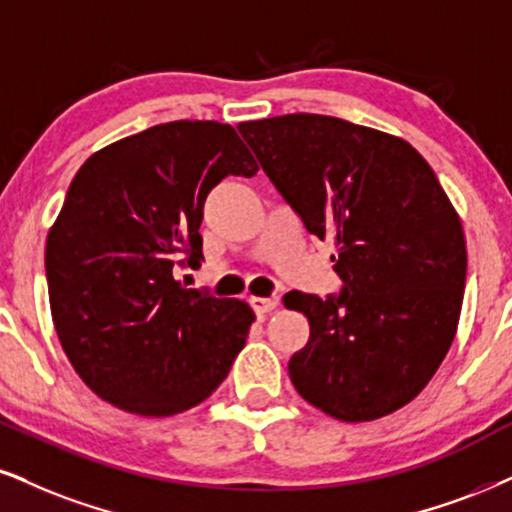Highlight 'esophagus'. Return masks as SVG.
<instances>
[{
	"label": "esophagus",
	"instance_id": "obj_1",
	"mask_svg": "<svg viewBox=\"0 0 512 512\" xmlns=\"http://www.w3.org/2000/svg\"><path fill=\"white\" fill-rule=\"evenodd\" d=\"M249 304L258 315H266L270 311H275L277 304H280V299H277V296H251Z\"/></svg>",
	"mask_w": 512,
	"mask_h": 512
}]
</instances>
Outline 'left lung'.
Returning <instances> with one entry per match:
<instances>
[{"label":"left lung","instance_id":"obj_1","mask_svg":"<svg viewBox=\"0 0 512 512\" xmlns=\"http://www.w3.org/2000/svg\"><path fill=\"white\" fill-rule=\"evenodd\" d=\"M277 192L318 239H332L339 296L289 292L311 337L289 361L308 403L344 422L415 399L449 353L468 251L437 175L401 137L318 113L239 123Z\"/></svg>","mask_w":512,"mask_h":512}]
</instances>
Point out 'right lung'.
I'll list each match as a JSON object with an SVG mask.
<instances>
[{"label": "right lung", "mask_w": 512, "mask_h": 512, "mask_svg": "<svg viewBox=\"0 0 512 512\" xmlns=\"http://www.w3.org/2000/svg\"><path fill=\"white\" fill-rule=\"evenodd\" d=\"M256 170L232 125L173 121L94 151L75 173L44 268L59 342L99 399L168 418L225 380L256 315L173 273L204 258L208 192Z\"/></svg>", "instance_id": "add662e5"}]
</instances>
